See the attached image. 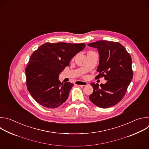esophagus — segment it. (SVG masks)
<instances>
[{
  "instance_id": "1",
  "label": "esophagus",
  "mask_w": 149,
  "mask_h": 149,
  "mask_svg": "<svg viewBox=\"0 0 149 149\" xmlns=\"http://www.w3.org/2000/svg\"><path fill=\"white\" fill-rule=\"evenodd\" d=\"M87 83L86 81H77L75 82L76 85H79V86H86L87 85Z\"/></svg>"
}]
</instances>
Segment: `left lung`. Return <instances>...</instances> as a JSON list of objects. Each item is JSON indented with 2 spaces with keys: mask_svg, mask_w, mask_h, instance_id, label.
<instances>
[{
  "mask_svg": "<svg viewBox=\"0 0 149 149\" xmlns=\"http://www.w3.org/2000/svg\"><path fill=\"white\" fill-rule=\"evenodd\" d=\"M96 48L99 53V65L96 77H104L105 84L91 83L93 92L89 96L91 101L101 108H109L120 102L133 79L132 57L120 43L99 40L87 44Z\"/></svg>",
  "mask_w": 149,
  "mask_h": 149,
  "instance_id": "1",
  "label": "left lung"
}]
</instances>
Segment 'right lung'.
<instances>
[{
  "label": "right lung",
  "mask_w": 149,
  "mask_h": 149,
  "mask_svg": "<svg viewBox=\"0 0 149 149\" xmlns=\"http://www.w3.org/2000/svg\"><path fill=\"white\" fill-rule=\"evenodd\" d=\"M85 47L84 43H46L32 53L25 70L26 85L39 104L54 109L66 102L73 84L61 83L59 74Z\"/></svg>",
  "instance_id": "1"
}]
</instances>
